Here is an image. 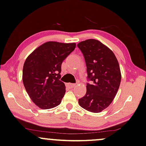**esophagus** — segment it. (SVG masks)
Returning <instances> with one entry per match:
<instances>
[{
	"instance_id": "34e87169",
	"label": "esophagus",
	"mask_w": 146,
	"mask_h": 146,
	"mask_svg": "<svg viewBox=\"0 0 146 146\" xmlns=\"http://www.w3.org/2000/svg\"><path fill=\"white\" fill-rule=\"evenodd\" d=\"M67 86H69V88H74V87L76 86V84H68Z\"/></svg>"
}]
</instances>
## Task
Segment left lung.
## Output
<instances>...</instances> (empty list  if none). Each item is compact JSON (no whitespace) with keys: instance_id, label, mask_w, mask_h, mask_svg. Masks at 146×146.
Masks as SVG:
<instances>
[{"instance_id":"1","label":"left lung","mask_w":146,"mask_h":146,"mask_svg":"<svg viewBox=\"0 0 146 146\" xmlns=\"http://www.w3.org/2000/svg\"><path fill=\"white\" fill-rule=\"evenodd\" d=\"M77 46L84 54L88 79L93 82L87 84L86 94L79 104L90 112H100L111 104L119 88V62L113 52L97 40H86Z\"/></svg>"}]
</instances>
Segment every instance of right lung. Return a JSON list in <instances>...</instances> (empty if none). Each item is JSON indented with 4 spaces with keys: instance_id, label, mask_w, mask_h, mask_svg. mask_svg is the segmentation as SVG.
<instances>
[{
    "instance_id": "1",
    "label": "right lung",
    "mask_w": 146,
    "mask_h": 146,
    "mask_svg": "<svg viewBox=\"0 0 146 146\" xmlns=\"http://www.w3.org/2000/svg\"><path fill=\"white\" fill-rule=\"evenodd\" d=\"M76 46L75 43L47 42L27 56L23 64V83L29 96L42 109L59 105L65 94L60 80L61 64Z\"/></svg>"
}]
</instances>
